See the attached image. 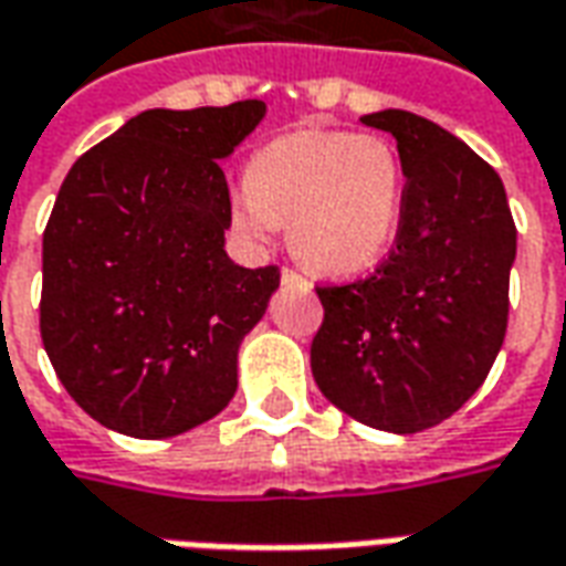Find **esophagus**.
I'll use <instances>...</instances> for the list:
<instances>
[{"instance_id":"34e87169","label":"esophagus","mask_w":566,"mask_h":566,"mask_svg":"<svg viewBox=\"0 0 566 566\" xmlns=\"http://www.w3.org/2000/svg\"><path fill=\"white\" fill-rule=\"evenodd\" d=\"M282 282L284 284H300V287H310V282H306V279H303V275H300L296 270H291V266H284V270H282Z\"/></svg>"}]
</instances>
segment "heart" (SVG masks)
<instances>
[{
    "instance_id": "1",
    "label": "heart",
    "mask_w": 566,
    "mask_h": 566,
    "mask_svg": "<svg viewBox=\"0 0 566 566\" xmlns=\"http://www.w3.org/2000/svg\"><path fill=\"white\" fill-rule=\"evenodd\" d=\"M405 208V165L379 134L300 128L256 149L232 205L248 239L287 227L300 263L324 275H358L389 251Z\"/></svg>"
}]
</instances>
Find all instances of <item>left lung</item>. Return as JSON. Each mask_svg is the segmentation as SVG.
Masks as SVG:
<instances>
[{
    "instance_id": "obj_1",
    "label": "left lung",
    "mask_w": 566,
    "mask_h": 566,
    "mask_svg": "<svg viewBox=\"0 0 566 566\" xmlns=\"http://www.w3.org/2000/svg\"><path fill=\"white\" fill-rule=\"evenodd\" d=\"M361 122L398 140L405 208L377 270L315 287L312 377L352 420L410 434L448 420L488 379L517 232L500 174L460 137L405 109Z\"/></svg>"
}]
</instances>
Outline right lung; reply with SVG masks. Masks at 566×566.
<instances>
[{
  "mask_svg": "<svg viewBox=\"0 0 566 566\" xmlns=\"http://www.w3.org/2000/svg\"><path fill=\"white\" fill-rule=\"evenodd\" d=\"M263 116V101L146 109L66 174L42 235L39 331L63 389L106 429L171 438L232 401L239 343L282 272L223 251L217 159Z\"/></svg>",
  "mask_w": 566,
  "mask_h": 566,
  "instance_id": "add662e5",
  "label": "right lung"
}]
</instances>
